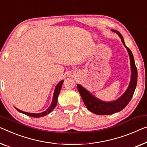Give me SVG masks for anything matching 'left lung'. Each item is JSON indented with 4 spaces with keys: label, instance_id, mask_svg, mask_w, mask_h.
<instances>
[{
    "label": "left lung",
    "instance_id": "left-lung-1",
    "mask_svg": "<svg viewBox=\"0 0 147 147\" xmlns=\"http://www.w3.org/2000/svg\"><path fill=\"white\" fill-rule=\"evenodd\" d=\"M112 31L117 33L118 36L120 37L123 44L126 47L129 55L131 75L129 84L127 90L125 92L121 97L114 101L104 102L94 96L90 92L88 91L81 85L77 84L78 90L79 92L86 108L91 112L100 115L113 114V113L121 111L123 109L125 108L133 97L137 83V70L136 66H135L134 57H133L132 52L125 44L124 39L121 34L116 30H112Z\"/></svg>",
    "mask_w": 147,
    "mask_h": 147
}]
</instances>
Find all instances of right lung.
Wrapping results in <instances>:
<instances>
[{"instance_id":"1","label":"right lung","mask_w":147,"mask_h":147,"mask_svg":"<svg viewBox=\"0 0 147 147\" xmlns=\"http://www.w3.org/2000/svg\"><path fill=\"white\" fill-rule=\"evenodd\" d=\"M63 83V80H61V81H60L58 83L56 87H55V88L54 94H53V100H52V102H51V105H50V106L49 107V108H48V109H46L45 111H43V112L38 113H28V112H25V111L20 110V109H18L16 108H16L17 110L19 111V112L22 113H24V114L27 115L28 116H30V117H43V116L47 115L48 113H49L50 112H51V111L53 110V109L55 108L56 106H57V104L58 96H59V93H60V91H61V87H62Z\"/></svg>"}]
</instances>
